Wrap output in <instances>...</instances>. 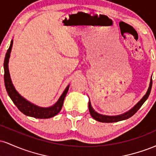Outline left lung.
I'll use <instances>...</instances> for the list:
<instances>
[{"mask_svg": "<svg viewBox=\"0 0 156 156\" xmlns=\"http://www.w3.org/2000/svg\"><path fill=\"white\" fill-rule=\"evenodd\" d=\"M152 78L150 79V86L149 88H148L146 94H144V97L139 101L138 103L136 104L131 109H130L128 112L124 113L122 114H119V115H116V116H108V115H103V114H99L97 112L94 111V109L92 108V105H91L90 101H89V111L90 113L91 116H92L93 119H94L95 120L101 122H119L122 120H125V119H128V118L131 117L133 114H135L136 113L139 108H141V105H143V103L147 101V99L148 98V97L150 95V93L151 92L152 89Z\"/></svg>", "mask_w": 156, "mask_h": 156, "instance_id": "obj_1", "label": "left lung"}]
</instances>
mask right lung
I'll list each match as a JSON object with an SVG mask.
<instances>
[{"instance_id": "1", "label": "right lung", "mask_w": 156, "mask_h": 156, "mask_svg": "<svg viewBox=\"0 0 156 156\" xmlns=\"http://www.w3.org/2000/svg\"><path fill=\"white\" fill-rule=\"evenodd\" d=\"M12 44H13V39L11 41L10 46L6 53L4 63H3V68H4V83L9 96L10 97L12 101H13V103L18 108L19 110L23 113L25 115L29 116V117H31L38 118V119H48V118L54 117L62 110L64 98H65L66 94H67L68 90H69V85H68L66 87L65 90L64 91L62 95L60 96L58 101L54 105H52V106L47 107V108L40 107L27 101L26 98L21 96L18 92L16 90L13 83H12V79H11L9 70V61Z\"/></svg>"}]
</instances>
